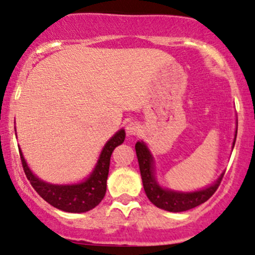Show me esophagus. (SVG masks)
I'll list each match as a JSON object with an SVG mask.
<instances>
[{
    "label": "esophagus",
    "mask_w": 255,
    "mask_h": 255,
    "mask_svg": "<svg viewBox=\"0 0 255 255\" xmlns=\"http://www.w3.org/2000/svg\"><path fill=\"white\" fill-rule=\"evenodd\" d=\"M126 131H127V134H129V135H136L140 131V125L137 124V122L131 121L126 126Z\"/></svg>",
    "instance_id": "34e87169"
}]
</instances>
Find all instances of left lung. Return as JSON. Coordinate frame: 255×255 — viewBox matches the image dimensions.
Returning <instances> with one entry per match:
<instances>
[{"label": "left lung", "instance_id": "8db88e82", "mask_svg": "<svg viewBox=\"0 0 255 255\" xmlns=\"http://www.w3.org/2000/svg\"><path fill=\"white\" fill-rule=\"evenodd\" d=\"M236 134H238V130H236ZM234 145H235V141H234ZM135 152L146 195L150 199L152 204L156 205L159 209L165 210V211H187V210L194 209V207L207 201L215 194V192L217 191L224 175L222 174L221 177L216 181L215 184L207 187V188L201 189V191L191 193L168 191V189L162 188L156 182V178H154L153 175V159H152L150 151L146 147L144 142H136Z\"/></svg>", "mask_w": 255, "mask_h": 255}]
</instances>
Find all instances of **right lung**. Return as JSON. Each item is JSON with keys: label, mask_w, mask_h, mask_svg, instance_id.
Masks as SVG:
<instances>
[{"label": "right lung", "mask_w": 255, "mask_h": 255, "mask_svg": "<svg viewBox=\"0 0 255 255\" xmlns=\"http://www.w3.org/2000/svg\"><path fill=\"white\" fill-rule=\"evenodd\" d=\"M126 133L124 129L119 130L104 146L98 163L91 176L84 182L78 184H50L34 176L28 169L21 151H19L25 175L30 181L34 191L46 203L52 205L64 212L81 213L95 209L104 198L107 192V178L109 174L110 157L114 148L125 141Z\"/></svg>", "instance_id": "1"}]
</instances>
